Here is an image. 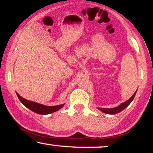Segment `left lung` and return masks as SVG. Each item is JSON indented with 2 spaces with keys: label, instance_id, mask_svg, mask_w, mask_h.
Segmentation results:
<instances>
[{
  "label": "left lung",
  "instance_id": "obj_1",
  "mask_svg": "<svg viewBox=\"0 0 153 153\" xmlns=\"http://www.w3.org/2000/svg\"><path fill=\"white\" fill-rule=\"evenodd\" d=\"M136 92H137V91H136ZM136 92L134 93V95H133V96H131V97L129 100H127V101H125V102L122 103V104H120L119 106L116 107V108H99V109L101 110V111H103V113L108 114H118L120 111H122V110H124L125 108H127V107L129 106V104H130V103L133 101V99H134L135 94H136Z\"/></svg>",
  "mask_w": 153,
  "mask_h": 153
}]
</instances>
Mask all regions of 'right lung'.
Listing matches in <instances>:
<instances>
[{"label":"right lung","mask_w":153,"mask_h":153,"mask_svg":"<svg viewBox=\"0 0 153 153\" xmlns=\"http://www.w3.org/2000/svg\"><path fill=\"white\" fill-rule=\"evenodd\" d=\"M16 95L17 96H18L19 99L20 100L21 102H22L24 106L27 107L28 108H29V109L32 111L35 112V113L39 114L45 115V114H48L53 113V112L57 111L60 109V108L64 106V104L58 105V106H45V105L40 104V103L28 101V100L22 98V96L18 94V93H16Z\"/></svg>","instance_id":"1"}]
</instances>
